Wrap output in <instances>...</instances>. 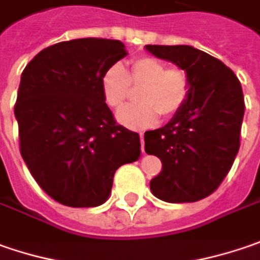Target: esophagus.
<instances>
[{
	"mask_svg": "<svg viewBox=\"0 0 260 260\" xmlns=\"http://www.w3.org/2000/svg\"><path fill=\"white\" fill-rule=\"evenodd\" d=\"M140 140H141V150L144 152V134L142 132H140Z\"/></svg>",
	"mask_w": 260,
	"mask_h": 260,
	"instance_id": "obj_1",
	"label": "esophagus"
}]
</instances>
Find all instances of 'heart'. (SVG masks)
Returning <instances> with one entry per match:
<instances>
[{"mask_svg": "<svg viewBox=\"0 0 260 260\" xmlns=\"http://www.w3.org/2000/svg\"><path fill=\"white\" fill-rule=\"evenodd\" d=\"M138 105L125 106L118 119L134 129L157 123L158 116L173 118L186 105L190 93V77L182 67H167L158 58L141 56L134 59L128 73L120 65H112L102 77V91L112 109H119L132 94V87L141 88Z\"/></svg>", "mask_w": 260, "mask_h": 260, "instance_id": "heart-1", "label": "heart"}]
</instances>
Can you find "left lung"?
<instances>
[{"label": "left lung", "mask_w": 260, "mask_h": 260, "mask_svg": "<svg viewBox=\"0 0 260 260\" xmlns=\"http://www.w3.org/2000/svg\"><path fill=\"white\" fill-rule=\"evenodd\" d=\"M145 49L185 68L190 77L182 110L163 128L144 134L145 152L163 164L150 189L166 202H197L217 190L239 152L242 84L220 59L192 46L147 45Z\"/></svg>", "instance_id": "obj_1"}]
</instances>
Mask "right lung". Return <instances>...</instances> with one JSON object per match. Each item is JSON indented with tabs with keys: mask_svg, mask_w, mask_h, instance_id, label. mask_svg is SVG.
Returning a JSON list of instances; mask_svg holds the SVG:
<instances>
[{
	"mask_svg": "<svg viewBox=\"0 0 260 260\" xmlns=\"http://www.w3.org/2000/svg\"><path fill=\"white\" fill-rule=\"evenodd\" d=\"M126 55L120 40L84 38L40 51L21 74L14 115L20 152L52 199L97 207L122 164L137 161L140 135L116 123L102 77Z\"/></svg>",
	"mask_w": 260,
	"mask_h": 260,
	"instance_id": "right-lung-1",
	"label": "right lung"
}]
</instances>
